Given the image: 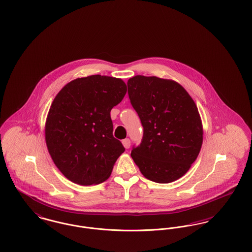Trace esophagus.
<instances>
[{"instance_id":"obj_1","label":"esophagus","mask_w":252,"mask_h":252,"mask_svg":"<svg viewBox=\"0 0 252 252\" xmlns=\"http://www.w3.org/2000/svg\"><path fill=\"white\" fill-rule=\"evenodd\" d=\"M123 145L125 146V148H129L130 147V140L129 139H125V140H123Z\"/></svg>"}]
</instances>
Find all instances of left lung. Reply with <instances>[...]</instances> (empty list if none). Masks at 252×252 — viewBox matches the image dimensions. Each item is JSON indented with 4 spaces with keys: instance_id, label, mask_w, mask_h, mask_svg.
<instances>
[{
    "instance_id": "obj_1",
    "label": "left lung",
    "mask_w": 252,
    "mask_h": 252,
    "mask_svg": "<svg viewBox=\"0 0 252 252\" xmlns=\"http://www.w3.org/2000/svg\"><path fill=\"white\" fill-rule=\"evenodd\" d=\"M132 107L144 127L131 157L147 180L169 183L187 173L203 142L195 103L176 81L136 75L127 81Z\"/></svg>"
}]
</instances>
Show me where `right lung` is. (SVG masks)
<instances>
[{
	"mask_svg": "<svg viewBox=\"0 0 252 252\" xmlns=\"http://www.w3.org/2000/svg\"><path fill=\"white\" fill-rule=\"evenodd\" d=\"M126 94V85L106 75L77 78L55 97L45 124L49 153L60 172L74 183L108 180L125 151L113 137L110 110Z\"/></svg>",
	"mask_w": 252,
	"mask_h": 252,
	"instance_id": "right-lung-1",
	"label": "right lung"
}]
</instances>
